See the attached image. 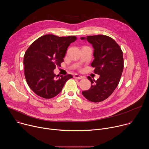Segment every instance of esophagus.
I'll use <instances>...</instances> for the list:
<instances>
[{
  "label": "esophagus",
  "mask_w": 149,
  "mask_h": 149,
  "mask_svg": "<svg viewBox=\"0 0 149 149\" xmlns=\"http://www.w3.org/2000/svg\"><path fill=\"white\" fill-rule=\"evenodd\" d=\"M74 77L75 78H77V79H82V78H84L82 76H81V75H79V74H75L74 76Z\"/></svg>",
  "instance_id": "34e87169"
}]
</instances>
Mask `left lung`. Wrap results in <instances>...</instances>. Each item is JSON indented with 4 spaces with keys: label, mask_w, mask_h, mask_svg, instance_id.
<instances>
[{
    "label": "left lung",
    "mask_w": 149,
    "mask_h": 149,
    "mask_svg": "<svg viewBox=\"0 0 149 149\" xmlns=\"http://www.w3.org/2000/svg\"><path fill=\"white\" fill-rule=\"evenodd\" d=\"M81 39H86L93 45L94 59L91 66L95 68L94 73L100 75L96 81L88 77L91 87L82 94L90 101L101 102L111 95L120 82L124 68L123 52L117 42L108 36L97 35Z\"/></svg>",
    "instance_id": "obj_1"
}]
</instances>
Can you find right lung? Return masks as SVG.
<instances>
[{"mask_svg":"<svg viewBox=\"0 0 149 149\" xmlns=\"http://www.w3.org/2000/svg\"><path fill=\"white\" fill-rule=\"evenodd\" d=\"M77 39L75 36L59 37L45 35L35 40L24 58L25 76L30 88L38 96L51 98L62 90L72 75H56L54 70L61 66L67 48Z\"/></svg>","mask_w":149,"mask_h":149,"instance_id":"1","label":"right lung"}]
</instances>
